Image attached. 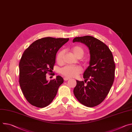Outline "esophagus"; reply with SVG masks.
Segmentation results:
<instances>
[{
    "mask_svg": "<svg viewBox=\"0 0 132 132\" xmlns=\"http://www.w3.org/2000/svg\"><path fill=\"white\" fill-rule=\"evenodd\" d=\"M70 78H68V77H65L64 78V80L65 81H67V80H69Z\"/></svg>",
    "mask_w": 132,
    "mask_h": 132,
    "instance_id": "obj_1",
    "label": "esophagus"
}]
</instances>
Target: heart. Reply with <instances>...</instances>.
Wrapping results in <instances>:
<instances>
[{
    "label": "heart",
    "mask_w": 132,
    "mask_h": 132,
    "mask_svg": "<svg viewBox=\"0 0 132 132\" xmlns=\"http://www.w3.org/2000/svg\"><path fill=\"white\" fill-rule=\"evenodd\" d=\"M73 54L78 58L82 57L84 54V48L80 46H75L71 48ZM65 51L61 50L59 51L56 55V61L58 62H62L63 59ZM82 69L78 66H66L61 69V73L66 77H75L81 72Z\"/></svg>",
    "instance_id": "1"
}]
</instances>
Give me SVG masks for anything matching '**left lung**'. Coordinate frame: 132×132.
<instances>
[{
  "label": "left lung",
  "instance_id": "8db88e82",
  "mask_svg": "<svg viewBox=\"0 0 132 132\" xmlns=\"http://www.w3.org/2000/svg\"><path fill=\"white\" fill-rule=\"evenodd\" d=\"M72 42L87 45L90 54L89 66L83 75L85 82L76 80L74 95L86 106H97L105 99L113 83L116 68L113 56L106 44L93 36L76 37Z\"/></svg>",
  "mask_w": 132,
  "mask_h": 132
}]
</instances>
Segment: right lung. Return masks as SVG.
<instances>
[{"label":"right lung","mask_w":132,"mask_h":132,"mask_svg":"<svg viewBox=\"0 0 132 132\" xmlns=\"http://www.w3.org/2000/svg\"><path fill=\"white\" fill-rule=\"evenodd\" d=\"M68 40L44 37L32 43L23 53L19 63V84L24 96L32 105H48L63 83L60 76L47 81L46 74L53 70L56 53Z\"/></svg>","instance_id":"1"}]
</instances>
